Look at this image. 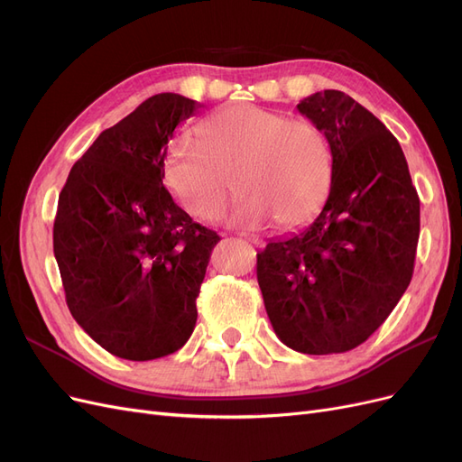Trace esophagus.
Returning a JSON list of instances; mask_svg holds the SVG:
<instances>
[{
  "mask_svg": "<svg viewBox=\"0 0 462 462\" xmlns=\"http://www.w3.org/2000/svg\"><path fill=\"white\" fill-rule=\"evenodd\" d=\"M246 241L253 245V246H256V248H260L262 246V241L258 239V236H246Z\"/></svg>",
  "mask_w": 462,
  "mask_h": 462,
  "instance_id": "esophagus-1",
  "label": "esophagus"
}]
</instances>
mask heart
<instances>
[{"label": "heart", "instance_id": "heart-1", "mask_svg": "<svg viewBox=\"0 0 462 462\" xmlns=\"http://www.w3.org/2000/svg\"><path fill=\"white\" fill-rule=\"evenodd\" d=\"M231 177L243 194L229 226L254 229L275 217L277 226L297 227L328 199L331 150L314 123L241 104L204 121L200 144L179 136L167 152V187L202 221L223 214Z\"/></svg>", "mask_w": 462, "mask_h": 462}]
</instances>
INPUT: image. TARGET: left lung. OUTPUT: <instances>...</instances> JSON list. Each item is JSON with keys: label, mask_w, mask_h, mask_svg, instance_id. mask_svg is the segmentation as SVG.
Returning a JSON list of instances; mask_svg holds the SVG:
<instances>
[{"label": "left lung", "mask_w": 462, "mask_h": 462, "mask_svg": "<svg viewBox=\"0 0 462 462\" xmlns=\"http://www.w3.org/2000/svg\"><path fill=\"white\" fill-rule=\"evenodd\" d=\"M297 109L329 144V197L310 226L260 250L258 285L289 348L346 353L383 324L411 283L420 200L397 138L351 96L316 92Z\"/></svg>", "instance_id": "1"}]
</instances>
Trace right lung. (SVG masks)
Instances as JSON below:
<instances>
[{"label": "right lung", "instance_id": "obj_1", "mask_svg": "<svg viewBox=\"0 0 462 462\" xmlns=\"http://www.w3.org/2000/svg\"><path fill=\"white\" fill-rule=\"evenodd\" d=\"M202 104L148 97L71 167L53 221V254L77 324L107 353L153 360L197 326V297L219 235L163 187L167 144Z\"/></svg>", "mask_w": 462, "mask_h": 462}]
</instances>
